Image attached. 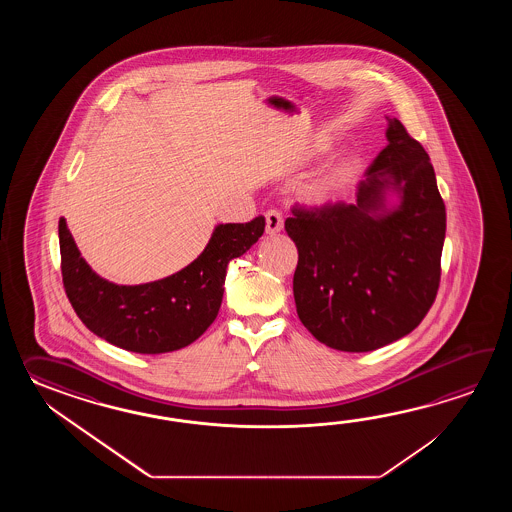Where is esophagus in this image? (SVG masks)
<instances>
[{
	"label": "esophagus",
	"mask_w": 512,
	"mask_h": 512,
	"mask_svg": "<svg viewBox=\"0 0 512 512\" xmlns=\"http://www.w3.org/2000/svg\"><path fill=\"white\" fill-rule=\"evenodd\" d=\"M282 229V212H280V210H276V208L267 210V212H265V230H267V234H271L272 236V234H278Z\"/></svg>",
	"instance_id": "1"
}]
</instances>
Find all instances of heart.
I'll list each match as a JSON object with an SVG mask.
<instances>
[{
    "label": "heart",
    "mask_w": 512,
    "mask_h": 512,
    "mask_svg": "<svg viewBox=\"0 0 512 512\" xmlns=\"http://www.w3.org/2000/svg\"><path fill=\"white\" fill-rule=\"evenodd\" d=\"M353 166L351 163H338L326 170L324 174L318 175L311 185L307 186L305 194L309 199L324 203L329 201L331 197L337 196L338 192L346 186L351 177Z\"/></svg>",
    "instance_id": "obj_1"
}]
</instances>
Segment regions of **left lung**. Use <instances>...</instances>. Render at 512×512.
I'll list each match as a JSON object with an SVG mask.
<instances>
[{"instance_id": "obj_1", "label": "left lung", "mask_w": 512, "mask_h": 512, "mask_svg": "<svg viewBox=\"0 0 512 512\" xmlns=\"http://www.w3.org/2000/svg\"><path fill=\"white\" fill-rule=\"evenodd\" d=\"M362 179L357 203L291 208L285 230L298 249L293 291L309 333L338 351L364 353L412 333L441 282L446 212L434 166L403 122ZM393 185L402 205L383 210Z\"/></svg>"}]
</instances>
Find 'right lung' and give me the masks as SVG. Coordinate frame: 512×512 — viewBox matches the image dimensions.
<instances>
[{"label":"right lung","mask_w":512,"mask_h":512,"mask_svg":"<svg viewBox=\"0 0 512 512\" xmlns=\"http://www.w3.org/2000/svg\"><path fill=\"white\" fill-rule=\"evenodd\" d=\"M265 218L218 225L205 251L183 271L142 285H117L91 271L66 219L58 223L62 282L84 326L133 353L159 355L185 348L216 320L230 260L260 240Z\"/></svg>","instance_id":"right-lung-1"}]
</instances>
